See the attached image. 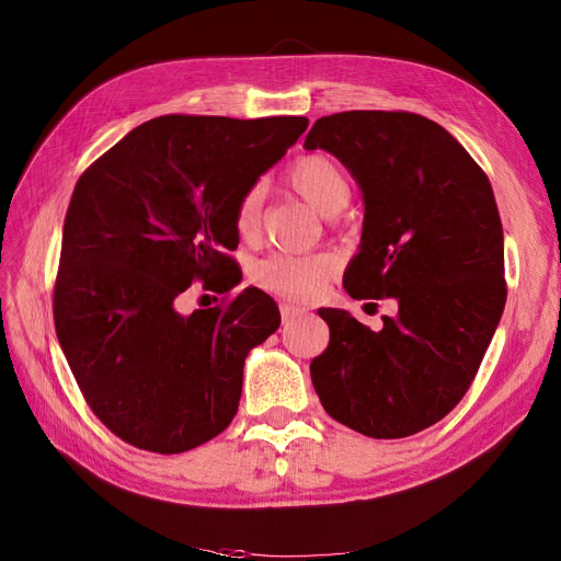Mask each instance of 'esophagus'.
Returning <instances> with one entry per match:
<instances>
[{
  "label": "esophagus",
  "instance_id": "1",
  "mask_svg": "<svg viewBox=\"0 0 561 561\" xmlns=\"http://www.w3.org/2000/svg\"><path fill=\"white\" fill-rule=\"evenodd\" d=\"M301 313H304V309L295 307V304H280V318H283V322H293Z\"/></svg>",
  "mask_w": 561,
  "mask_h": 561
}]
</instances>
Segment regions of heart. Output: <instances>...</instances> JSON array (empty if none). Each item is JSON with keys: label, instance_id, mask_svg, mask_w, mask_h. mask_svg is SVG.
<instances>
[{"label": "heart", "instance_id": "obj_1", "mask_svg": "<svg viewBox=\"0 0 561 561\" xmlns=\"http://www.w3.org/2000/svg\"><path fill=\"white\" fill-rule=\"evenodd\" d=\"M290 184L318 213L328 217L342 213L351 198V186L342 168L332 159L320 154L299 159L290 168ZM262 184H252L250 190L243 192L239 203H236L233 227L239 231L241 239H250V236L257 233L262 219ZM330 271L332 262L328 257H322V254H316V257L271 254V257L254 264L252 280L268 293H276L290 299H309L320 290V285L330 276Z\"/></svg>", "mask_w": 561, "mask_h": 561}]
</instances>
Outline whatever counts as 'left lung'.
I'll return each mask as SVG.
<instances>
[{
    "instance_id": "8db88e82",
    "label": "left lung",
    "mask_w": 561,
    "mask_h": 561,
    "mask_svg": "<svg viewBox=\"0 0 561 561\" xmlns=\"http://www.w3.org/2000/svg\"><path fill=\"white\" fill-rule=\"evenodd\" d=\"M307 149L346 165L365 203L344 287L398 301L371 332L348 311H318L330 344L311 363L325 412L367 437L414 435L445 419L478 375L505 307L503 227L482 168L431 118L339 112Z\"/></svg>"
}]
</instances>
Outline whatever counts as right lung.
Listing matches in <instances>:
<instances>
[{
	"label": "right lung",
	"mask_w": 561,
	"mask_h": 561,
	"mask_svg": "<svg viewBox=\"0 0 561 561\" xmlns=\"http://www.w3.org/2000/svg\"><path fill=\"white\" fill-rule=\"evenodd\" d=\"M307 116L168 114L133 128L75 186L54 290L56 334L93 414L124 443L190 451L239 412L248 353L280 325L245 287L178 311L194 280L239 285L236 203L278 163Z\"/></svg>",
	"instance_id": "add662e5"
}]
</instances>
